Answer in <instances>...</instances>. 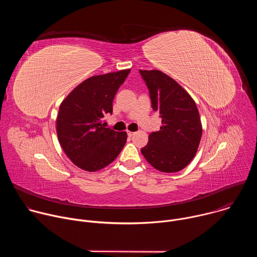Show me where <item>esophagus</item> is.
<instances>
[{"label":"esophagus","mask_w":257,"mask_h":257,"mask_svg":"<svg viewBox=\"0 0 257 257\" xmlns=\"http://www.w3.org/2000/svg\"><path fill=\"white\" fill-rule=\"evenodd\" d=\"M127 134H128V136H129V137H132L135 133H134V132H131V131H127Z\"/></svg>","instance_id":"esophagus-1"}]
</instances>
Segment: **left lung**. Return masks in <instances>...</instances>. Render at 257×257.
<instances>
[{"label": "left lung", "instance_id": "8db88e82", "mask_svg": "<svg viewBox=\"0 0 257 257\" xmlns=\"http://www.w3.org/2000/svg\"><path fill=\"white\" fill-rule=\"evenodd\" d=\"M150 91L152 107L162 118V127L152 132L141 154L155 169L176 173L194 158L202 128L196 103L173 78L159 70H139Z\"/></svg>", "mask_w": 257, "mask_h": 257}]
</instances>
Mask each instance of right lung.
<instances>
[{
	"label": "right lung",
	"instance_id": "add662e5",
	"mask_svg": "<svg viewBox=\"0 0 257 257\" xmlns=\"http://www.w3.org/2000/svg\"><path fill=\"white\" fill-rule=\"evenodd\" d=\"M130 69L92 76L73 89L60 105L59 142L68 158L88 172L114 162L127 140L126 132L105 128L102 119L113 113V100Z\"/></svg>",
	"mask_w": 257,
	"mask_h": 257
}]
</instances>
